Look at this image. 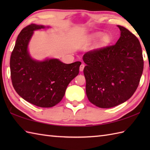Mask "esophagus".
<instances>
[{
    "mask_svg": "<svg viewBox=\"0 0 150 150\" xmlns=\"http://www.w3.org/2000/svg\"><path fill=\"white\" fill-rule=\"evenodd\" d=\"M84 64H82L81 65V66H80V68H79V69H80V71H83V69H84Z\"/></svg>",
    "mask_w": 150,
    "mask_h": 150,
    "instance_id": "esophagus-1",
    "label": "esophagus"
}]
</instances>
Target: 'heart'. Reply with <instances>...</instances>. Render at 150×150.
Listing matches in <instances>:
<instances>
[{
	"mask_svg": "<svg viewBox=\"0 0 150 150\" xmlns=\"http://www.w3.org/2000/svg\"><path fill=\"white\" fill-rule=\"evenodd\" d=\"M102 35H103V33H100V32H98V33H96L93 34V38L94 39H97L98 38H99ZM109 42H110V37H109V36L107 35H105L104 36H103V39H102V42H103V44H106Z\"/></svg>",
	"mask_w": 150,
	"mask_h": 150,
	"instance_id": "obj_1",
	"label": "heart"
}]
</instances>
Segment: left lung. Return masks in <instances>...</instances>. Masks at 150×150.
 <instances>
[{"label": "left lung", "mask_w": 150, "mask_h": 150, "mask_svg": "<svg viewBox=\"0 0 150 150\" xmlns=\"http://www.w3.org/2000/svg\"><path fill=\"white\" fill-rule=\"evenodd\" d=\"M120 37L115 44L86 53L84 74L90 103L101 108L128 100L137 88L144 68L141 44L137 37L118 25Z\"/></svg>", "instance_id": "left-lung-1"}]
</instances>
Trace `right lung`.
Here are the masks:
<instances>
[{
    "mask_svg": "<svg viewBox=\"0 0 150 150\" xmlns=\"http://www.w3.org/2000/svg\"><path fill=\"white\" fill-rule=\"evenodd\" d=\"M44 28L31 24L22 30L11 55L10 71L13 86L22 98L37 106L51 108L61 101L69 83L79 74L81 62L68 64L56 59H31L28 43L33 31Z\"/></svg>",
    "mask_w": 150,
    "mask_h": 150,
    "instance_id": "1",
    "label": "right lung"
}]
</instances>
